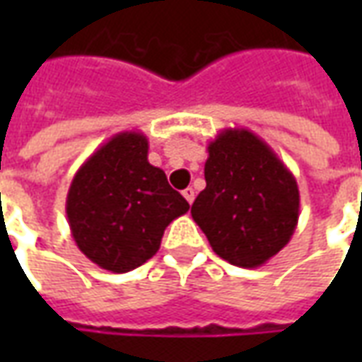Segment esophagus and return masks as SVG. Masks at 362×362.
<instances>
[{
  "instance_id": "1",
  "label": "esophagus",
  "mask_w": 362,
  "mask_h": 362,
  "mask_svg": "<svg viewBox=\"0 0 362 362\" xmlns=\"http://www.w3.org/2000/svg\"><path fill=\"white\" fill-rule=\"evenodd\" d=\"M182 196L186 197V202L192 205L194 204V197H196V192H194V188H186L184 192H182Z\"/></svg>"
}]
</instances>
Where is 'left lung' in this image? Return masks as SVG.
Instances as JSON below:
<instances>
[{"mask_svg": "<svg viewBox=\"0 0 362 362\" xmlns=\"http://www.w3.org/2000/svg\"><path fill=\"white\" fill-rule=\"evenodd\" d=\"M205 189L192 217L213 252L238 267H259L291 240L300 196L293 173L262 137L227 127L207 145Z\"/></svg>", "mask_w": 362, "mask_h": 362, "instance_id": "obj_1", "label": "left lung"}]
</instances>
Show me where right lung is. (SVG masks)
<instances>
[{"label": "right lung", "mask_w": 362, "mask_h": 362, "mask_svg": "<svg viewBox=\"0 0 362 362\" xmlns=\"http://www.w3.org/2000/svg\"><path fill=\"white\" fill-rule=\"evenodd\" d=\"M141 132H119L75 173L66 199L77 248L103 269L126 273L160 248L165 228L189 209L147 158Z\"/></svg>", "instance_id": "obj_1"}]
</instances>
